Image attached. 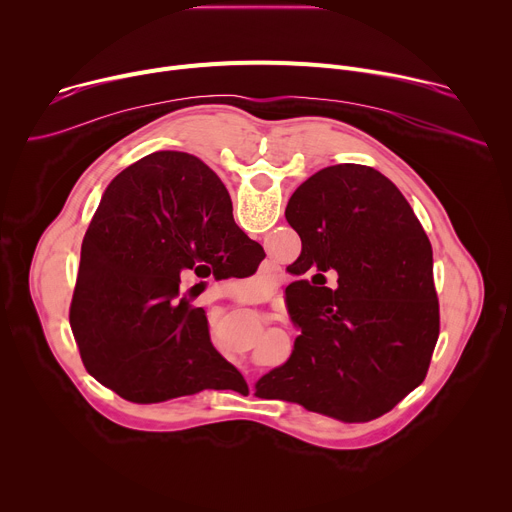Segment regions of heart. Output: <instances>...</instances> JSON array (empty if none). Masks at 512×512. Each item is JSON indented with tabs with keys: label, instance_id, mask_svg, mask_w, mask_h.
Here are the masks:
<instances>
[{
	"label": "heart",
	"instance_id": "1",
	"mask_svg": "<svg viewBox=\"0 0 512 512\" xmlns=\"http://www.w3.org/2000/svg\"><path fill=\"white\" fill-rule=\"evenodd\" d=\"M259 277H261V271H255L253 275H247V277H241L235 281V285L229 289L233 296L237 298H245V296H253L255 291L259 289Z\"/></svg>",
	"mask_w": 512,
	"mask_h": 512
}]
</instances>
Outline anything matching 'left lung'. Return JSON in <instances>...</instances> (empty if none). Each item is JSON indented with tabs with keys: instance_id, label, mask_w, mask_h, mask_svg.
<instances>
[{
	"instance_id": "1",
	"label": "left lung",
	"mask_w": 512,
	"mask_h": 512,
	"mask_svg": "<svg viewBox=\"0 0 512 512\" xmlns=\"http://www.w3.org/2000/svg\"><path fill=\"white\" fill-rule=\"evenodd\" d=\"M285 218L302 239L287 267L302 279L285 289L302 334L255 395L346 423L377 419L423 383L440 336L429 239L399 188L358 164L310 176Z\"/></svg>"
}]
</instances>
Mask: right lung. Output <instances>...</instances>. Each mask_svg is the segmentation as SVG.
I'll return each mask as SVG.
<instances>
[{
	"instance_id": "add662e5",
	"label": "right lung",
	"mask_w": 512,
	"mask_h": 512,
	"mask_svg": "<svg viewBox=\"0 0 512 512\" xmlns=\"http://www.w3.org/2000/svg\"><path fill=\"white\" fill-rule=\"evenodd\" d=\"M263 257L196 156L156 152L131 164L107 186L81 247L70 328L85 369L133 403L241 387L180 277L204 267L247 277Z\"/></svg>"
}]
</instances>
